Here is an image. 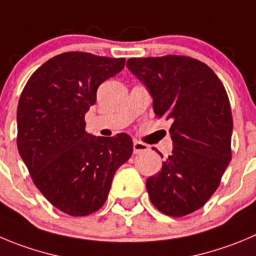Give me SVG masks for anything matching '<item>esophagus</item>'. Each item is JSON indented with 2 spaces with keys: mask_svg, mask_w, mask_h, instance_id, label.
<instances>
[{
  "mask_svg": "<svg viewBox=\"0 0 256 256\" xmlns=\"http://www.w3.org/2000/svg\"><path fill=\"white\" fill-rule=\"evenodd\" d=\"M149 150V146L146 144L142 142H134V154H140V152H144Z\"/></svg>",
  "mask_w": 256,
  "mask_h": 256,
  "instance_id": "34e87169",
  "label": "esophagus"
}]
</instances>
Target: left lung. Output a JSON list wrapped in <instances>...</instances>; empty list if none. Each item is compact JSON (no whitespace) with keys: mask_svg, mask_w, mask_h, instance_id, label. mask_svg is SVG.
<instances>
[{"mask_svg":"<svg viewBox=\"0 0 256 256\" xmlns=\"http://www.w3.org/2000/svg\"><path fill=\"white\" fill-rule=\"evenodd\" d=\"M128 68L149 88L155 116L172 122L174 146L148 178L150 200L168 216L192 214L218 188L232 156L225 87L207 64L184 56L131 58Z\"/></svg>","mask_w":256,"mask_h":256,"instance_id":"obj_1","label":"left lung"}]
</instances>
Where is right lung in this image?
Listing matches in <instances>:
<instances>
[{
	"instance_id": "obj_1",
	"label": "right lung",
	"mask_w": 256,
	"mask_h": 256,
	"mask_svg": "<svg viewBox=\"0 0 256 256\" xmlns=\"http://www.w3.org/2000/svg\"><path fill=\"white\" fill-rule=\"evenodd\" d=\"M124 66L125 58L62 52L32 73L18 100V152L38 190L70 216L101 208L114 173L132 154L126 134L96 138L86 131L97 88Z\"/></svg>"
}]
</instances>
